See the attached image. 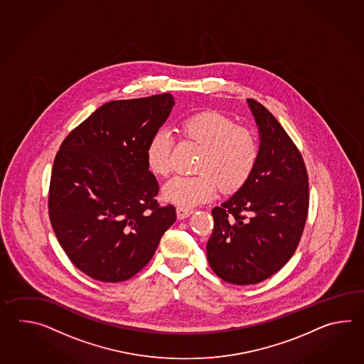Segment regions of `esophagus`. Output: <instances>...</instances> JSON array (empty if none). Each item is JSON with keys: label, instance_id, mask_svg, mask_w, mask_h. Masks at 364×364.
<instances>
[{"label": "esophagus", "instance_id": "1", "mask_svg": "<svg viewBox=\"0 0 364 364\" xmlns=\"http://www.w3.org/2000/svg\"><path fill=\"white\" fill-rule=\"evenodd\" d=\"M193 212V208H188V207H182V205L177 207V216H178V218H181V220L190 216Z\"/></svg>", "mask_w": 364, "mask_h": 364}]
</instances>
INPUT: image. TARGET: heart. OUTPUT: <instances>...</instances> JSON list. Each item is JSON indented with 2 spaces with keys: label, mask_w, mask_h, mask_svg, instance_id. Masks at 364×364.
Wrapping results in <instances>:
<instances>
[{
  "label": "heart",
  "mask_w": 364,
  "mask_h": 364,
  "mask_svg": "<svg viewBox=\"0 0 364 364\" xmlns=\"http://www.w3.org/2000/svg\"><path fill=\"white\" fill-rule=\"evenodd\" d=\"M187 139L201 146L198 171L193 176H176L163 187L165 200L193 207L209 200L218 186L225 193L238 191L247 183L260 155L259 141L252 130L235 124L234 119L217 110L187 117L181 124ZM173 136L160 129L151 136L146 149L149 171L168 176L171 171Z\"/></svg>",
  "instance_id": "b5f03b06"
}]
</instances>
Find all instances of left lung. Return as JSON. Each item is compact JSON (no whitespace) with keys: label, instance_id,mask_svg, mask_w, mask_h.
<instances>
[{"label":"left lung","instance_id":"1","mask_svg":"<svg viewBox=\"0 0 364 364\" xmlns=\"http://www.w3.org/2000/svg\"><path fill=\"white\" fill-rule=\"evenodd\" d=\"M260 135V155L247 183L212 209L207 243L212 271L234 285L271 277L290 260L309 213L302 154L268 109L247 99Z\"/></svg>","mask_w":364,"mask_h":364}]
</instances>
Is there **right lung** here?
Returning <instances> with one entry per match:
<instances>
[{
	"mask_svg": "<svg viewBox=\"0 0 364 364\" xmlns=\"http://www.w3.org/2000/svg\"><path fill=\"white\" fill-rule=\"evenodd\" d=\"M171 93L110 101L70 132L55 155L48 210L71 263L102 282L132 279L152 259L176 208L156 199L146 149L171 114Z\"/></svg>",
	"mask_w": 364,
	"mask_h": 364,
	"instance_id": "add662e5",
	"label": "right lung"
}]
</instances>
